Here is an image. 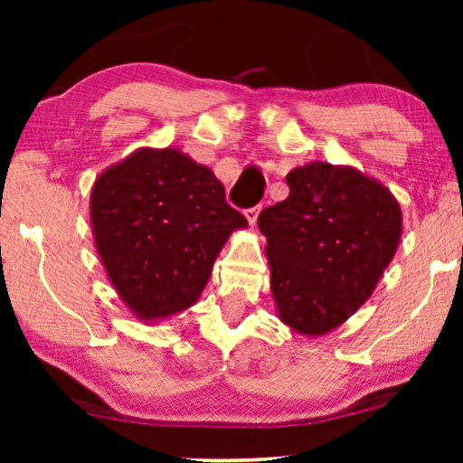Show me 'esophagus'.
I'll list each match as a JSON object with an SVG mask.
<instances>
[{"label": "esophagus", "instance_id": "obj_1", "mask_svg": "<svg viewBox=\"0 0 463 463\" xmlns=\"http://www.w3.org/2000/svg\"><path fill=\"white\" fill-rule=\"evenodd\" d=\"M244 217H246V221H249L250 225H255V223H257V217H259V206L246 208V211H244Z\"/></svg>", "mask_w": 463, "mask_h": 463}]
</instances>
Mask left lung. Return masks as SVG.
Segmentation results:
<instances>
[{
    "mask_svg": "<svg viewBox=\"0 0 463 463\" xmlns=\"http://www.w3.org/2000/svg\"><path fill=\"white\" fill-rule=\"evenodd\" d=\"M288 198L265 208L276 314L295 333L322 337L369 299L402 236V211L383 183L354 166L309 162L287 175Z\"/></svg>",
    "mask_w": 463,
    "mask_h": 463,
    "instance_id": "1",
    "label": "left lung"
}]
</instances>
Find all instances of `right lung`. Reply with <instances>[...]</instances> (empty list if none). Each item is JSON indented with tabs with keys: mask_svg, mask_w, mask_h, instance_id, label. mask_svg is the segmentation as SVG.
I'll list each match as a JSON object with an SVG mask.
<instances>
[{
	"mask_svg": "<svg viewBox=\"0 0 463 463\" xmlns=\"http://www.w3.org/2000/svg\"><path fill=\"white\" fill-rule=\"evenodd\" d=\"M90 223L111 287L147 325L192 307L227 238L249 227L213 170L176 147H138L105 168Z\"/></svg>",
	"mask_w": 463,
	"mask_h": 463,
	"instance_id": "1",
	"label": "right lung"
}]
</instances>
